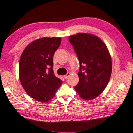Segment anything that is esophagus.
Returning <instances> with one entry per match:
<instances>
[{
    "instance_id": "esophagus-1",
    "label": "esophagus",
    "mask_w": 133,
    "mask_h": 133,
    "mask_svg": "<svg viewBox=\"0 0 133 133\" xmlns=\"http://www.w3.org/2000/svg\"><path fill=\"white\" fill-rule=\"evenodd\" d=\"M70 74H71L70 73H69V72H68V73L66 74V75H65L64 76V77L65 79H67V78H68L69 77V76H70Z\"/></svg>"
}]
</instances>
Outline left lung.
<instances>
[{
  "mask_svg": "<svg viewBox=\"0 0 133 133\" xmlns=\"http://www.w3.org/2000/svg\"><path fill=\"white\" fill-rule=\"evenodd\" d=\"M79 62V82L74 88L82 98L91 100L103 92L110 81L111 58L103 41L93 35L78 33L69 37Z\"/></svg>",
  "mask_w": 133,
  "mask_h": 133,
  "instance_id": "1",
  "label": "left lung"
}]
</instances>
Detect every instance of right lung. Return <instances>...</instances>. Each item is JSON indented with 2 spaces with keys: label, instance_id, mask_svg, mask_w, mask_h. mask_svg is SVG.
Returning <instances> with one entry per match:
<instances>
[{
  "label": "right lung",
  "instance_id": "right-lung-1",
  "mask_svg": "<svg viewBox=\"0 0 133 133\" xmlns=\"http://www.w3.org/2000/svg\"><path fill=\"white\" fill-rule=\"evenodd\" d=\"M61 38H42L29 43L22 54L19 66L22 85L30 97L46 103L54 97L62 80L53 71V56Z\"/></svg>",
  "mask_w": 133,
  "mask_h": 133
}]
</instances>
